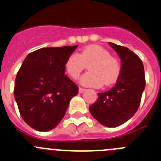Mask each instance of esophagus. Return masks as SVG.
Listing matches in <instances>:
<instances>
[{
    "label": "esophagus",
    "mask_w": 161,
    "mask_h": 161,
    "mask_svg": "<svg viewBox=\"0 0 161 161\" xmlns=\"http://www.w3.org/2000/svg\"><path fill=\"white\" fill-rule=\"evenodd\" d=\"M85 89H83V88H79V93H84V92H85Z\"/></svg>",
    "instance_id": "obj_1"
}]
</instances>
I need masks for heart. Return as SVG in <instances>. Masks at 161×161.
I'll use <instances>...</instances> for the list:
<instances>
[{
  "label": "heart",
  "instance_id": "heart-1",
  "mask_svg": "<svg viewBox=\"0 0 161 161\" xmlns=\"http://www.w3.org/2000/svg\"><path fill=\"white\" fill-rule=\"evenodd\" d=\"M86 65H89V72L81 76L80 82L88 87L111 85L117 80L121 72L119 60L110 56L106 48L98 45L86 47L79 55L72 54L65 63V69L71 77L76 79Z\"/></svg>",
  "mask_w": 161,
  "mask_h": 161
}]
</instances>
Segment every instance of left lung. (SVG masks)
I'll return each instance as SVG.
<instances>
[{"label": "left lung", "instance_id": "obj_1", "mask_svg": "<svg viewBox=\"0 0 161 161\" xmlns=\"http://www.w3.org/2000/svg\"><path fill=\"white\" fill-rule=\"evenodd\" d=\"M109 44L121 59L120 75L111 89L97 93V100L89 106V111L102 125L116 127L137 111L146 83L143 62L139 56L127 47Z\"/></svg>", "mask_w": 161, "mask_h": 161}]
</instances>
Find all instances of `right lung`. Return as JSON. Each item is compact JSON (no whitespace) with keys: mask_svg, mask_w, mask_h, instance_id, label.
<instances>
[{"mask_svg":"<svg viewBox=\"0 0 161 161\" xmlns=\"http://www.w3.org/2000/svg\"><path fill=\"white\" fill-rule=\"evenodd\" d=\"M76 46L44 47L24 59L14 84L20 114L38 131L55 128L64 116L78 87L65 75V63Z\"/></svg>","mask_w":161,"mask_h":161,"instance_id":"1","label":"right lung"}]
</instances>
